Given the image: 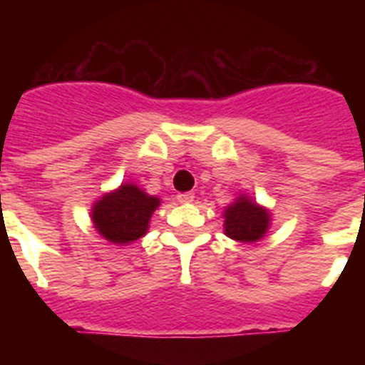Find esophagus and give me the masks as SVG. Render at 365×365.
Here are the masks:
<instances>
[{
  "label": "esophagus",
  "mask_w": 365,
  "mask_h": 365,
  "mask_svg": "<svg viewBox=\"0 0 365 365\" xmlns=\"http://www.w3.org/2000/svg\"><path fill=\"white\" fill-rule=\"evenodd\" d=\"M193 199H195V193H191V191H187V193L178 195V200H180V202H191Z\"/></svg>",
  "instance_id": "obj_1"
}]
</instances>
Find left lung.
Listing matches in <instances>:
<instances>
[{
  "label": "left lung",
  "mask_w": 365,
  "mask_h": 365,
  "mask_svg": "<svg viewBox=\"0 0 365 365\" xmlns=\"http://www.w3.org/2000/svg\"><path fill=\"white\" fill-rule=\"evenodd\" d=\"M269 227L267 210L240 197L225 210V235L240 242H255L265 235Z\"/></svg>",
  "instance_id": "obj_1"
}]
</instances>
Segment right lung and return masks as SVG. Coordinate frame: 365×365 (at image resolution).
<instances>
[{"mask_svg": "<svg viewBox=\"0 0 365 365\" xmlns=\"http://www.w3.org/2000/svg\"><path fill=\"white\" fill-rule=\"evenodd\" d=\"M160 200L125 183L94 205L93 222L98 233L110 242L126 244L138 240L148 231V223Z\"/></svg>", "mask_w": 365, "mask_h": 365, "instance_id": "right-lung-1", "label": "right lung"}]
</instances>
